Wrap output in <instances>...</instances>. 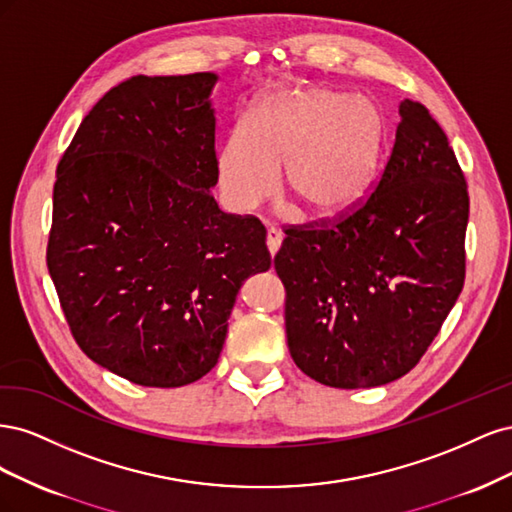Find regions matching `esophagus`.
I'll list each match as a JSON object with an SVG mask.
<instances>
[{"mask_svg":"<svg viewBox=\"0 0 512 512\" xmlns=\"http://www.w3.org/2000/svg\"><path fill=\"white\" fill-rule=\"evenodd\" d=\"M280 245H282V232L271 226V228L267 230V247H269L271 256L277 254V250H280Z\"/></svg>","mask_w":512,"mask_h":512,"instance_id":"obj_1","label":"esophagus"}]
</instances>
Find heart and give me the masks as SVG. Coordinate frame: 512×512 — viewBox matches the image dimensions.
<instances>
[{"label": "heart", "instance_id": "obj_1", "mask_svg": "<svg viewBox=\"0 0 512 512\" xmlns=\"http://www.w3.org/2000/svg\"><path fill=\"white\" fill-rule=\"evenodd\" d=\"M389 134L374 100L322 87L271 89L218 151L228 203L250 211L269 198L284 164V190L305 213L337 215L367 194Z\"/></svg>", "mask_w": 512, "mask_h": 512}]
</instances>
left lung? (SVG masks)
I'll return each mask as SVG.
<instances>
[{
  "mask_svg": "<svg viewBox=\"0 0 512 512\" xmlns=\"http://www.w3.org/2000/svg\"><path fill=\"white\" fill-rule=\"evenodd\" d=\"M399 117L374 192L335 222L288 226L273 260L292 361L335 389L406 376L466 280V177L421 102Z\"/></svg>",
  "mask_w": 512,
  "mask_h": 512,
  "instance_id": "obj_1",
  "label": "left lung"
}]
</instances>
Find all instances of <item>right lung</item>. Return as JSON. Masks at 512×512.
<instances>
[{
    "mask_svg": "<svg viewBox=\"0 0 512 512\" xmlns=\"http://www.w3.org/2000/svg\"><path fill=\"white\" fill-rule=\"evenodd\" d=\"M218 74H138L98 100L57 164L46 265L91 361L175 389L215 367L267 230L220 211Z\"/></svg>",
    "mask_w": 512,
    "mask_h": 512,
    "instance_id": "right-lung-1",
    "label": "right lung"
}]
</instances>
